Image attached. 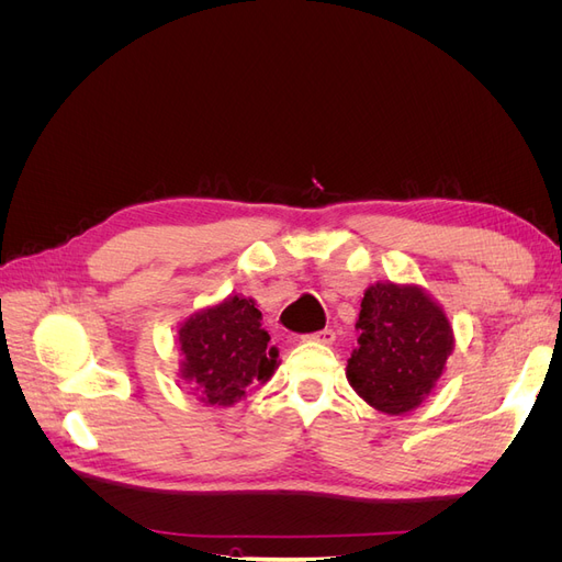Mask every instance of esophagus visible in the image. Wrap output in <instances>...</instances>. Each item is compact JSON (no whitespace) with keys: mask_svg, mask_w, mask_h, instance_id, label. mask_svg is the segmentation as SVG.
<instances>
[{"mask_svg":"<svg viewBox=\"0 0 562 562\" xmlns=\"http://www.w3.org/2000/svg\"><path fill=\"white\" fill-rule=\"evenodd\" d=\"M304 339H310V342H321V345H333V342H335V330L323 328V330H318V333L304 335Z\"/></svg>","mask_w":562,"mask_h":562,"instance_id":"obj_1","label":"esophagus"}]
</instances>
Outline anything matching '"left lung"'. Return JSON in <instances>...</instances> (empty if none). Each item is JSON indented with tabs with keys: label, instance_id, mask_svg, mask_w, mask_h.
<instances>
[{
	"label": "left lung",
	"instance_id": "left-lung-1",
	"mask_svg": "<svg viewBox=\"0 0 562 562\" xmlns=\"http://www.w3.org/2000/svg\"><path fill=\"white\" fill-rule=\"evenodd\" d=\"M359 349L351 351L347 380L368 405L405 415L427 398L454 349L443 307L419 285L372 283L356 321Z\"/></svg>",
	"mask_w": 562,
	"mask_h": 562
}]
</instances>
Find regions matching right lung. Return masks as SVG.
Instances as JSON below:
<instances>
[{"label":"right lung","mask_w":562,"mask_h":562,"mask_svg":"<svg viewBox=\"0 0 562 562\" xmlns=\"http://www.w3.org/2000/svg\"><path fill=\"white\" fill-rule=\"evenodd\" d=\"M262 312L252 297L229 295L187 318L180 330V375L206 405H234L250 384L277 370L279 349L267 347Z\"/></svg>","instance_id":"right-lung-1"}]
</instances>
